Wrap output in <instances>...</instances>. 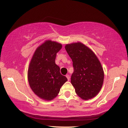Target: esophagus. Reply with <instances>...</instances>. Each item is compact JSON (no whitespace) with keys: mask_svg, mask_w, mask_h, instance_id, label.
<instances>
[{"mask_svg":"<svg viewBox=\"0 0 128 128\" xmlns=\"http://www.w3.org/2000/svg\"><path fill=\"white\" fill-rule=\"evenodd\" d=\"M66 78H67V80H70V76H69L68 74H67V75H66Z\"/></svg>","mask_w":128,"mask_h":128,"instance_id":"1","label":"esophagus"}]
</instances>
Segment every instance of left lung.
Segmentation results:
<instances>
[{
	"instance_id": "left-lung-1",
	"label": "left lung",
	"mask_w": 128,
	"mask_h": 128,
	"mask_svg": "<svg viewBox=\"0 0 128 128\" xmlns=\"http://www.w3.org/2000/svg\"><path fill=\"white\" fill-rule=\"evenodd\" d=\"M65 49L73 61L71 83L78 96L88 100L99 93L104 79V70L94 53L81 42L66 44Z\"/></svg>"
}]
</instances>
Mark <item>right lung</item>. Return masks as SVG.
<instances>
[{"instance_id":"add662e5","label":"right lung","mask_w":128,"mask_h":128,"mask_svg":"<svg viewBox=\"0 0 128 128\" xmlns=\"http://www.w3.org/2000/svg\"><path fill=\"white\" fill-rule=\"evenodd\" d=\"M61 48V44L46 41L35 51L29 64L28 78L30 88L36 96L45 100L56 98L67 80L55 64L56 54Z\"/></svg>"}]
</instances>
